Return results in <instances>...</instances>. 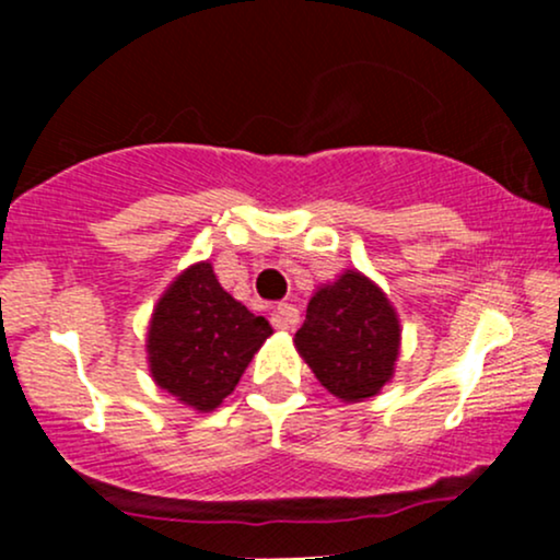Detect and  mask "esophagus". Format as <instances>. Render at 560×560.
<instances>
[{
    "label": "esophagus",
    "instance_id": "obj_1",
    "mask_svg": "<svg viewBox=\"0 0 560 560\" xmlns=\"http://www.w3.org/2000/svg\"><path fill=\"white\" fill-rule=\"evenodd\" d=\"M273 324L276 329L294 331L300 326V311L294 305H289V302H281V305H276L273 311Z\"/></svg>",
    "mask_w": 560,
    "mask_h": 560
}]
</instances>
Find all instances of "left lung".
I'll return each instance as SVG.
<instances>
[{"label":"left lung","mask_w":560,"mask_h":560,"mask_svg":"<svg viewBox=\"0 0 560 560\" xmlns=\"http://www.w3.org/2000/svg\"><path fill=\"white\" fill-rule=\"evenodd\" d=\"M294 345L334 397L361 402L378 395L395 374L400 320L374 281L345 271L307 302Z\"/></svg>","instance_id":"left-lung-1"}]
</instances>
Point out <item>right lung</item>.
I'll list each match as a JSON object with an SVG mask.
<instances>
[{"instance_id":"1","label":"right lung","mask_w":560,"mask_h":560,"mask_svg":"<svg viewBox=\"0 0 560 560\" xmlns=\"http://www.w3.org/2000/svg\"><path fill=\"white\" fill-rule=\"evenodd\" d=\"M273 329L195 262L165 289L150 320L147 355L160 389L195 410H215L234 392Z\"/></svg>"}]
</instances>
